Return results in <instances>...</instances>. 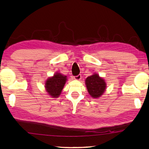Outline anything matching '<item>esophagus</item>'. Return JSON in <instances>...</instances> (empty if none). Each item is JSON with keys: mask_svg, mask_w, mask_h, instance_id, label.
Instances as JSON below:
<instances>
[{"mask_svg": "<svg viewBox=\"0 0 149 149\" xmlns=\"http://www.w3.org/2000/svg\"><path fill=\"white\" fill-rule=\"evenodd\" d=\"M81 77H82V76H81V74H78L77 76H74V78L75 80H80L81 79Z\"/></svg>", "mask_w": 149, "mask_h": 149, "instance_id": "1", "label": "esophagus"}]
</instances>
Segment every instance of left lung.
Masks as SVG:
<instances>
[{"instance_id": "left-lung-1", "label": "left lung", "mask_w": 149, "mask_h": 149, "mask_svg": "<svg viewBox=\"0 0 149 149\" xmlns=\"http://www.w3.org/2000/svg\"><path fill=\"white\" fill-rule=\"evenodd\" d=\"M86 88L92 97L99 98L106 89V82L99 75L94 74L86 80Z\"/></svg>"}]
</instances>
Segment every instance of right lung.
<instances>
[{"label": "right lung", "mask_w": 149, "mask_h": 149, "mask_svg": "<svg viewBox=\"0 0 149 149\" xmlns=\"http://www.w3.org/2000/svg\"><path fill=\"white\" fill-rule=\"evenodd\" d=\"M67 78L65 76L56 73L52 77L47 80L45 88L47 93L52 97L56 98L60 95L63 86L66 82Z\"/></svg>", "instance_id": "right-lung-1"}]
</instances>
